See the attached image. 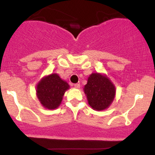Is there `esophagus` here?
<instances>
[{"mask_svg":"<svg viewBox=\"0 0 155 155\" xmlns=\"http://www.w3.org/2000/svg\"><path fill=\"white\" fill-rule=\"evenodd\" d=\"M74 87L80 88V84H74Z\"/></svg>","mask_w":155,"mask_h":155,"instance_id":"34e87169","label":"esophagus"}]
</instances>
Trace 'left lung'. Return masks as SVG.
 <instances>
[{
  "mask_svg": "<svg viewBox=\"0 0 155 155\" xmlns=\"http://www.w3.org/2000/svg\"><path fill=\"white\" fill-rule=\"evenodd\" d=\"M88 103L93 109L101 111L110 106L115 96V87L109 79L100 74H92L84 88Z\"/></svg>",
  "mask_w": 155,
  "mask_h": 155,
  "instance_id": "left-lung-1",
  "label": "left lung"
}]
</instances>
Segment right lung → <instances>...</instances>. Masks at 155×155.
<instances>
[{"label":"right lung","mask_w":155,"mask_h":155,"mask_svg":"<svg viewBox=\"0 0 155 155\" xmlns=\"http://www.w3.org/2000/svg\"><path fill=\"white\" fill-rule=\"evenodd\" d=\"M69 85L56 74L46 76L37 86V96L39 101L48 109H54L60 106L63 96Z\"/></svg>","instance_id":"obj_1"}]
</instances>
